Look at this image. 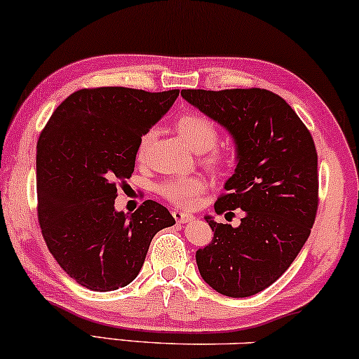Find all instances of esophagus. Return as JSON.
I'll return each instance as SVG.
<instances>
[{
  "instance_id": "34e87169",
  "label": "esophagus",
  "mask_w": 359,
  "mask_h": 359,
  "mask_svg": "<svg viewBox=\"0 0 359 359\" xmlns=\"http://www.w3.org/2000/svg\"><path fill=\"white\" fill-rule=\"evenodd\" d=\"M172 215H174V219H175L177 224H185V222H189V220L194 219V217L190 215V213H185L182 210H174V212H172Z\"/></svg>"
}]
</instances>
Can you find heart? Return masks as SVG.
I'll return each mask as SVG.
<instances>
[{
  "instance_id": "obj_1",
  "label": "heart",
  "mask_w": 359,
  "mask_h": 359,
  "mask_svg": "<svg viewBox=\"0 0 359 359\" xmlns=\"http://www.w3.org/2000/svg\"><path fill=\"white\" fill-rule=\"evenodd\" d=\"M174 129L177 135L184 140L185 146L192 149L194 152H207L217 144L219 139V130L217 126L208 119V117L197 114V112H184L177 117L174 122ZM152 133H147L140 139L139 144V158L144 157V154L151 146ZM212 162L215 165L224 164V157L213 156ZM205 184L201 177H177L169 182H165L161 187V194L164 195L167 201L177 203V205L182 207H192L197 202L198 195L203 192Z\"/></svg>"
}]
</instances>
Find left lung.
<instances>
[{"instance_id":"8db88e82","label":"left lung","mask_w":359,"mask_h":359,"mask_svg":"<svg viewBox=\"0 0 359 359\" xmlns=\"http://www.w3.org/2000/svg\"><path fill=\"white\" fill-rule=\"evenodd\" d=\"M180 96L232 137L235 170L215 212L243 210L238 226L203 217L213 237L195 252L198 271L225 297H252L288 270L310 237L318 207L315 142L287 101L266 89H182Z\"/></svg>"}]
</instances>
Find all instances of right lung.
I'll return each mask as SVG.
<instances>
[{
	"instance_id": "1",
	"label": "right lung",
	"mask_w": 359,
	"mask_h": 359,
	"mask_svg": "<svg viewBox=\"0 0 359 359\" xmlns=\"http://www.w3.org/2000/svg\"><path fill=\"white\" fill-rule=\"evenodd\" d=\"M179 89H81L66 97L36 147L41 232L62 270L94 292L129 285L158 230L175 224L146 201L117 212L116 184L134 172L142 135L167 114Z\"/></svg>"
}]
</instances>
